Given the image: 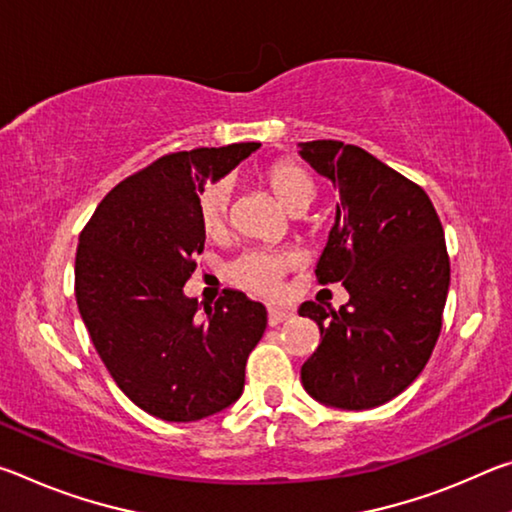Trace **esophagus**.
<instances>
[{
    "instance_id": "esophagus-1",
    "label": "esophagus",
    "mask_w": 512,
    "mask_h": 512,
    "mask_svg": "<svg viewBox=\"0 0 512 512\" xmlns=\"http://www.w3.org/2000/svg\"><path fill=\"white\" fill-rule=\"evenodd\" d=\"M293 316V311L291 309H282V307H271L268 309V325L271 327H275V325H280V323H284V320H289Z\"/></svg>"
}]
</instances>
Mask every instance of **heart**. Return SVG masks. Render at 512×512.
<instances>
[{
  "instance_id": "obj_1",
  "label": "heart",
  "mask_w": 512,
  "mask_h": 512,
  "mask_svg": "<svg viewBox=\"0 0 512 512\" xmlns=\"http://www.w3.org/2000/svg\"><path fill=\"white\" fill-rule=\"evenodd\" d=\"M266 187L277 196L289 212L300 214L314 203L316 183L307 169L289 160H277L262 171ZM198 221L207 237L219 235L230 214V183L212 180L198 192ZM296 264V257L277 250H248L228 264V280L235 287L255 296H277L282 289L284 273Z\"/></svg>"
}]
</instances>
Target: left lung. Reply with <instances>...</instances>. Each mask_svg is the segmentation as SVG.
Segmentation results:
<instances>
[{
	"mask_svg": "<svg viewBox=\"0 0 512 512\" xmlns=\"http://www.w3.org/2000/svg\"><path fill=\"white\" fill-rule=\"evenodd\" d=\"M300 155L341 196L316 280L350 293L339 311L300 307L323 339L302 386L336 409H375L411 386L436 348L449 289L443 223L420 185L359 146L314 140Z\"/></svg>",
	"mask_w": 512,
	"mask_h": 512,
	"instance_id": "1",
	"label": "left lung"
}]
</instances>
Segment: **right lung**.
<instances>
[{
  "instance_id": "right-lung-1",
  "label": "right lung",
  "mask_w": 512,
  "mask_h": 512,
  "mask_svg": "<svg viewBox=\"0 0 512 512\" xmlns=\"http://www.w3.org/2000/svg\"><path fill=\"white\" fill-rule=\"evenodd\" d=\"M257 142L162 155L112 187L85 223L74 291L115 384L142 411L194 422L239 400L246 361L266 329L262 302L225 289L214 305L183 293L203 253L198 192Z\"/></svg>"
}]
</instances>
